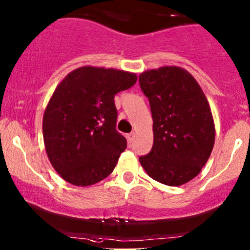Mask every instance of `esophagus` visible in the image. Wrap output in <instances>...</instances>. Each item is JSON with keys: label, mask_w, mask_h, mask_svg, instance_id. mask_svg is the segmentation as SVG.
Returning <instances> with one entry per match:
<instances>
[{"label": "esophagus", "mask_w": 250, "mask_h": 250, "mask_svg": "<svg viewBox=\"0 0 250 250\" xmlns=\"http://www.w3.org/2000/svg\"><path fill=\"white\" fill-rule=\"evenodd\" d=\"M134 136H135V134H134V133L127 134V140H128V142H129V144H131V142H133Z\"/></svg>", "instance_id": "1"}]
</instances>
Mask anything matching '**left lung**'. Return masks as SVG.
Masks as SVG:
<instances>
[{
    "label": "left lung",
    "instance_id": "obj_1",
    "mask_svg": "<svg viewBox=\"0 0 250 250\" xmlns=\"http://www.w3.org/2000/svg\"><path fill=\"white\" fill-rule=\"evenodd\" d=\"M140 87L149 101L153 147L139 160L156 182L179 186L202 171L215 144V125L204 92L190 72L164 66L142 72Z\"/></svg>",
    "mask_w": 250,
    "mask_h": 250
}]
</instances>
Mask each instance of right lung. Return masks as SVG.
<instances>
[{
  "mask_svg": "<svg viewBox=\"0 0 250 250\" xmlns=\"http://www.w3.org/2000/svg\"><path fill=\"white\" fill-rule=\"evenodd\" d=\"M138 81L114 68H76L54 90L42 120L46 152L60 177L77 186L96 184L114 171L127 140L116 130L114 97Z\"/></svg>",
  "mask_w": 250,
  "mask_h": 250,
  "instance_id": "add662e5",
  "label": "right lung"
}]
</instances>
